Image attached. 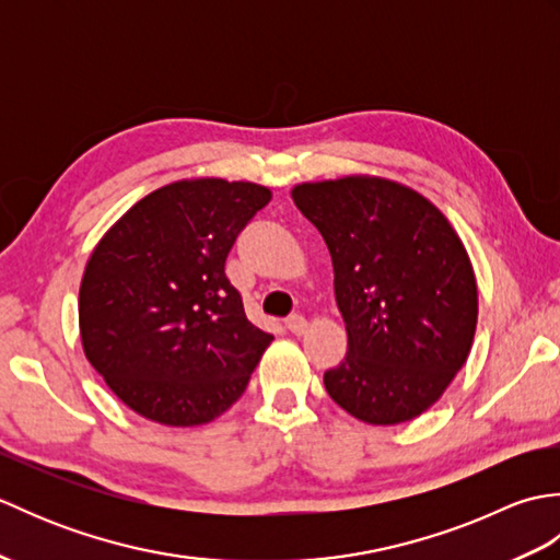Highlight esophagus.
<instances>
[{
    "mask_svg": "<svg viewBox=\"0 0 560 560\" xmlns=\"http://www.w3.org/2000/svg\"><path fill=\"white\" fill-rule=\"evenodd\" d=\"M283 325H287V329L291 331V335H303L305 327H307V323H305V317H303V315H291Z\"/></svg>",
    "mask_w": 560,
    "mask_h": 560,
    "instance_id": "34e87169",
    "label": "esophagus"
}]
</instances>
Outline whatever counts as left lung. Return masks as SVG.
Returning a JSON list of instances; mask_svg holds the SVG:
<instances>
[{
	"label": "left lung",
	"instance_id": "1",
	"mask_svg": "<svg viewBox=\"0 0 560 560\" xmlns=\"http://www.w3.org/2000/svg\"><path fill=\"white\" fill-rule=\"evenodd\" d=\"M325 237L349 349L325 371L329 397L375 425L411 421L464 365L477 329V279L431 201L380 177L293 189Z\"/></svg>",
	"mask_w": 560,
	"mask_h": 560
}]
</instances>
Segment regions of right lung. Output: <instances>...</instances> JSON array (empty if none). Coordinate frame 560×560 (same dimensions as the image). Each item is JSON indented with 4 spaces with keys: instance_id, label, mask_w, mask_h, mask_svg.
I'll return each instance as SVG.
<instances>
[{
    "instance_id": "right-lung-1",
    "label": "right lung",
    "mask_w": 560,
    "mask_h": 560,
    "mask_svg": "<svg viewBox=\"0 0 560 560\" xmlns=\"http://www.w3.org/2000/svg\"><path fill=\"white\" fill-rule=\"evenodd\" d=\"M269 199L253 183H173L93 249L79 291L83 351L144 419L209 423L245 392L273 337L249 323L223 267Z\"/></svg>"
}]
</instances>
